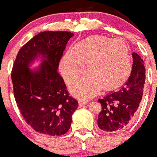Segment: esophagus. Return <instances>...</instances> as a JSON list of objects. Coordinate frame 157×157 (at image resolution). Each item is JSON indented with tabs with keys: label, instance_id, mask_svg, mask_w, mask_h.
<instances>
[{
	"label": "esophagus",
	"instance_id": "esophagus-1",
	"mask_svg": "<svg viewBox=\"0 0 157 157\" xmlns=\"http://www.w3.org/2000/svg\"><path fill=\"white\" fill-rule=\"evenodd\" d=\"M78 103H79V106L82 107L87 103V101H85V100H83V99H80L78 102Z\"/></svg>",
	"mask_w": 157,
	"mask_h": 157
}]
</instances>
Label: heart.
<instances>
[{"label":"heart","mask_w":157,"mask_h":157,"mask_svg":"<svg viewBox=\"0 0 157 157\" xmlns=\"http://www.w3.org/2000/svg\"><path fill=\"white\" fill-rule=\"evenodd\" d=\"M87 63L90 74L73 82L70 90L74 96L90 98L103 87L110 90L121 86L132 70L131 55L120 39L93 36L79 42L66 52L60 62V71L69 83L81 75Z\"/></svg>","instance_id":"obj_1"}]
</instances>
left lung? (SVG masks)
Returning a JSON list of instances; mask_svg holds the SVG:
<instances>
[{
	"instance_id": "8db88e82",
	"label": "left lung",
	"mask_w": 157,
	"mask_h": 157,
	"mask_svg": "<svg viewBox=\"0 0 157 157\" xmlns=\"http://www.w3.org/2000/svg\"><path fill=\"white\" fill-rule=\"evenodd\" d=\"M133 65L129 78L118 91L99 99L102 111L97 124L106 132L122 131L131 124L135 117L143 96L145 83L144 61L137 53L132 54Z\"/></svg>"
}]
</instances>
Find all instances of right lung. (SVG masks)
<instances>
[{
    "label": "right lung",
    "instance_id": "obj_1",
    "mask_svg": "<svg viewBox=\"0 0 157 157\" xmlns=\"http://www.w3.org/2000/svg\"><path fill=\"white\" fill-rule=\"evenodd\" d=\"M74 36L69 32L39 33L20 48L13 64L11 79L17 106L26 123L41 134L67 133L78 107L58 73L66 45ZM37 59L40 64L30 69Z\"/></svg>",
    "mask_w": 157,
    "mask_h": 157
}]
</instances>
